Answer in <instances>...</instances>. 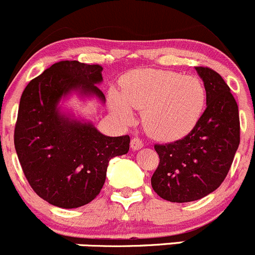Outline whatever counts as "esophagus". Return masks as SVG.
Returning <instances> with one entry per match:
<instances>
[{"mask_svg": "<svg viewBox=\"0 0 255 255\" xmlns=\"http://www.w3.org/2000/svg\"><path fill=\"white\" fill-rule=\"evenodd\" d=\"M130 148H132V150H139L140 148H143L142 139H139L138 137L133 138V139L130 140Z\"/></svg>", "mask_w": 255, "mask_h": 255, "instance_id": "esophagus-1", "label": "esophagus"}]
</instances>
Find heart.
I'll return each mask as SVG.
<instances>
[{
	"instance_id": "b5f03b06",
	"label": "heart",
	"mask_w": 255,
	"mask_h": 255,
	"mask_svg": "<svg viewBox=\"0 0 255 255\" xmlns=\"http://www.w3.org/2000/svg\"><path fill=\"white\" fill-rule=\"evenodd\" d=\"M109 99L112 111L123 122H132V109L144 111L145 132L155 139L169 142L194 129L204 112L206 92L194 76L143 69L126 75L120 94L111 91Z\"/></svg>"
}]
</instances>
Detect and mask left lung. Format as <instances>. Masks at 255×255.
Masks as SVG:
<instances>
[{
  "instance_id": "obj_1",
  "label": "left lung",
  "mask_w": 255,
  "mask_h": 255,
  "mask_svg": "<svg viewBox=\"0 0 255 255\" xmlns=\"http://www.w3.org/2000/svg\"><path fill=\"white\" fill-rule=\"evenodd\" d=\"M206 90V110L182 139L154 145L159 165L153 190L170 202L196 201L223 182L239 145L238 105L220 74L197 66Z\"/></svg>"
}]
</instances>
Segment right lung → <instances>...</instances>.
Returning a JSON list of instances; mask_svg holds the SVG:
<instances>
[{
	"instance_id": "right-lung-1",
	"label": "right lung",
	"mask_w": 255,
	"mask_h": 255,
	"mask_svg": "<svg viewBox=\"0 0 255 255\" xmlns=\"http://www.w3.org/2000/svg\"><path fill=\"white\" fill-rule=\"evenodd\" d=\"M102 66L59 61L23 91L14 128L20 166L35 194L53 206L76 208L91 202L106 180L109 161L129 150V137L105 135L89 121L61 106L71 95L102 104Z\"/></svg>"
}]
</instances>
